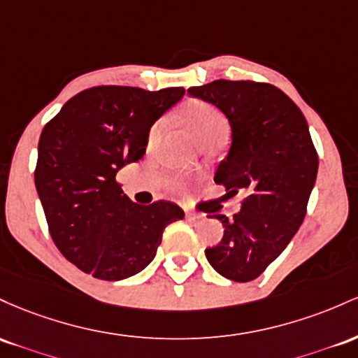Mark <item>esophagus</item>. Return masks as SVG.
Listing matches in <instances>:
<instances>
[{"mask_svg":"<svg viewBox=\"0 0 358 358\" xmlns=\"http://www.w3.org/2000/svg\"><path fill=\"white\" fill-rule=\"evenodd\" d=\"M186 218L189 220L191 223H201V222H204V215H201V213H191V211H187V213H186Z\"/></svg>","mask_w":358,"mask_h":358,"instance_id":"obj_1","label":"esophagus"}]
</instances>
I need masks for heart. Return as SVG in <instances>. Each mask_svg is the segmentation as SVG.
Wrapping results in <instances>:
<instances>
[{
  "mask_svg": "<svg viewBox=\"0 0 358 358\" xmlns=\"http://www.w3.org/2000/svg\"><path fill=\"white\" fill-rule=\"evenodd\" d=\"M182 122L186 123V127L192 131V135L196 136V140L203 145V143L211 142V140H223L224 135L228 131V123L222 111L216 106H213L211 103L199 101V99H192L182 108ZM160 131V123H155L154 127L148 131V145L157 140ZM174 189H184V182L176 180L172 182Z\"/></svg>",
  "mask_w": 358,
  "mask_h": 358,
  "instance_id": "obj_1",
  "label": "heart"
}]
</instances>
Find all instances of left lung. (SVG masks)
<instances>
[{
    "label": "left lung",
    "mask_w": 358,
    "mask_h": 358,
    "mask_svg": "<svg viewBox=\"0 0 358 358\" xmlns=\"http://www.w3.org/2000/svg\"><path fill=\"white\" fill-rule=\"evenodd\" d=\"M222 110L231 125V148L215 182L228 194L245 192L242 208L222 220L218 245L206 259L218 274L248 282L287 247L306 216L318 154L303 111L274 84L216 79L187 90Z\"/></svg>",
    "instance_id": "obj_1"
}]
</instances>
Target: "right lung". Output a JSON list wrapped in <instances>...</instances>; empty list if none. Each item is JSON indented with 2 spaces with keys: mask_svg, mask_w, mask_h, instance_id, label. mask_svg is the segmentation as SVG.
<instances>
[{
  "mask_svg": "<svg viewBox=\"0 0 358 358\" xmlns=\"http://www.w3.org/2000/svg\"><path fill=\"white\" fill-rule=\"evenodd\" d=\"M184 87H87L43 127L35 186L60 254L101 280L135 275L154 260L167 224L184 218L171 201L136 204L116 172L145 154L148 130Z\"/></svg>",
  "mask_w": 358,
  "mask_h": 358,
  "instance_id": "add662e5",
  "label": "right lung"
}]
</instances>
